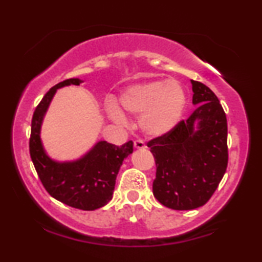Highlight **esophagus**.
Here are the masks:
<instances>
[{
  "label": "esophagus",
  "instance_id": "esophagus-1",
  "mask_svg": "<svg viewBox=\"0 0 262 262\" xmlns=\"http://www.w3.org/2000/svg\"><path fill=\"white\" fill-rule=\"evenodd\" d=\"M134 145H135V148L137 149V150H142V149H145V144H144V142L143 141H141V139H137V141H135V143H134Z\"/></svg>",
  "mask_w": 262,
  "mask_h": 262
}]
</instances>
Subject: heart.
I'll use <instances>...</instances> for the list:
<instances>
[{
	"instance_id": "obj_1",
	"label": "heart",
	"mask_w": 262,
	"mask_h": 262,
	"mask_svg": "<svg viewBox=\"0 0 262 262\" xmlns=\"http://www.w3.org/2000/svg\"><path fill=\"white\" fill-rule=\"evenodd\" d=\"M120 105L132 116L139 117L138 125L149 137H162L181 120L187 103L182 85L175 80H155L128 85L120 94ZM114 121L124 123L125 117L116 105L108 106Z\"/></svg>"
}]
</instances>
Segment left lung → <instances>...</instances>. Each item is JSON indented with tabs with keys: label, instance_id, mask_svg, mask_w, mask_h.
I'll return each instance as SVG.
<instances>
[{
	"label": "left lung",
	"instance_id": "left-lung-1",
	"mask_svg": "<svg viewBox=\"0 0 262 262\" xmlns=\"http://www.w3.org/2000/svg\"><path fill=\"white\" fill-rule=\"evenodd\" d=\"M191 83L194 112L169 134L148 143L156 163L154 195L173 210H194L209 202L228 166L223 107L209 87Z\"/></svg>",
	"mask_w": 262,
	"mask_h": 262
}]
</instances>
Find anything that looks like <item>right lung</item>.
<instances>
[{
    "instance_id": "add662e5",
    "label": "right lung",
    "mask_w": 262,
    "mask_h": 262,
    "mask_svg": "<svg viewBox=\"0 0 262 262\" xmlns=\"http://www.w3.org/2000/svg\"><path fill=\"white\" fill-rule=\"evenodd\" d=\"M80 78H69L46 93L32 118L30 154L38 177L49 194L75 209L93 211L105 206L112 199L116 179L124 159L134 151V142L117 146L100 141L80 159L55 161L46 154L40 138L45 113L57 89L80 85Z\"/></svg>"
}]
</instances>
